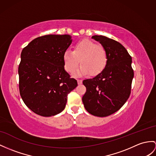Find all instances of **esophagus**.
<instances>
[{"mask_svg": "<svg viewBox=\"0 0 156 156\" xmlns=\"http://www.w3.org/2000/svg\"><path fill=\"white\" fill-rule=\"evenodd\" d=\"M77 83L79 85H81V84H82L83 80H81V79H77Z\"/></svg>", "mask_w": 156, "mask_h": 156, "instance_id": "34e87169", "label": "esophagus"}]
</instances>
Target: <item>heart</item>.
I'll return each mask as SVG.
<instances>
[{"label":"heart","mask_w":156,"mask_h":156,"mask_svg":"<svg viewBox=\"0 0 156 156\" xmlns=\"http://www.w3.org/2000/svg\"><path fill=\"white\" fill-rule=\"evenodd\" d=\"M80 61L79 75L89 73L90 76L98 75L105 69L108 62L106 49L89 40H82L76 43L73 51H66L63 54V64L68 73H73L77 69Z\"/></svg>","instance_id":"obj_1"}]
</instances>
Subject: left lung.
<instances>
[{"label": "left lung", "instance_id": "1", "mask_svg": "<svg viewBox=\"0 0 156 156\" xmlns=\"http://www.w3.org/2000/svg\"><path fill=\"white\" fill-rule=\"evenodd\" d=\"M92 38L106 49L108 62L101 74L83 81L87 90L82 101L87 112L105 117L119 111L130 97L134 77L132 57L116 40L104 36Z\"/></svg>", "mask_w": 156, "mask_h": 156}]
</instances>
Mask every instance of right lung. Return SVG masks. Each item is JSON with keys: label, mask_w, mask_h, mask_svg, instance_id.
<instances>
[{"label": "right lung", "mask_w": 156, "mask_h": 156, "mask_svg": "<svg viewBox=\"0 0 156 156\" xmlns=\"http://www.w3.org/2000/svg\"><path fill=\"white\" fill-rule=\"evenodd\" d=\"M69 35H45L24 48L18 67L19 90L25 105L37 115L51 116L66 107L77 81L64 69Z\"/></svg>", "instance_id": "right-lung-1"}]
</instances>
